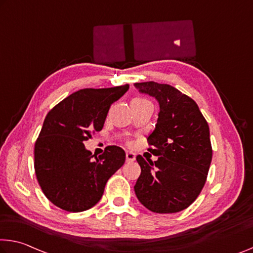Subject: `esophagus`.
I'll return each instance as SVG.
<instances>
[{
    "instance_id": "1",
    "label": "esophagus",
    "mask_w": 253,
    "mask_h": 253,
    "mask_svg": "<svg viewBox=\"0 0 253 253\" xmlns=\"http://www.w3.org/2000/svg\"><path fill=\"white\" fill-rule=\"evenodd\" d=\"M135 159H136L135 153H133V152H126V160L128 162H133L135 161Z\"/></svg>"
}]
</instances>
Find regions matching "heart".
<instances>
[{
    "mask_svg": "<svg viewBox=\"0 0 253 253\" xmlns=\"http://www.w3.org/2000/svg\"><path fill=\"white\" fill-rule=\"evenodd\" d=\"M139 100H145V99H139Z\"/></svg>",
    "mask_w": 253,
    "mask_h": 253,
    "instance_id": "obj_1",
    "label": "heart"
}]
</instances>
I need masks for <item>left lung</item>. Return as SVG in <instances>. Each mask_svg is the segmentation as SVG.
<instances>
[{
  "mask_svg": "<svg viewBox=\"0 0 253 253\" xmlns=\"http://www.w3.org/2000/svg\"><path fill=\"white\" fill-rule=\"evenodd\" d=\"M159 101L160 112L148 151L158 160L136 156L141 175L134 187L142 205L159 214L178 213L189 207L205 186L213 150L210 127L190 97L169 84L135 83Z\"/></svg>",
  "mask_w": 253,
  "mask_h": 253,
  "instance_id": "8db88e82",
  "label": "left lung"
}]
</instances>
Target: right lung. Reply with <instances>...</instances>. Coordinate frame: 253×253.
Wrapping results in <instances>:
<instances>
[{"label":"right lung","instance_id":"obj_1","mask_svg":"<svg viewBox=\"0 0 253 253\" xmlns=\"http://www.w3.org/2000/svg\"><path fill=\"white\" fill-rule=\"evenodd\" d=\"M129 84L82 89L48 112L35 143V172L42 190L55 206L79 213L101 199L106 183L125 163V151L107 146L98 158L83 142L102 129L111 105Z\"/></svg>","mask_w":253,"mask_h":253}]
</instances>
